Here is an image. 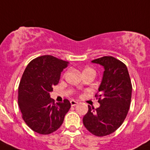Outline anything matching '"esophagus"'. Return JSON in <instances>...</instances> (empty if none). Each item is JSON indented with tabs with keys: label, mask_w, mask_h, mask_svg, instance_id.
Masks as SVG:
<instances>
[{
	"label": "esophagus",
	"mask_w": 150,
	"mask_h": 150,
	"mask_svg": "<svg viewBox=\"0 0 150 150\" xmlns=\"http://www.w3.org/2000/svg\"><path fill=\"white\" fill-rule=\"evenodd\" d=\"M70 103H71V105L72 107H74V106H75V105L78 104V102H76L75 100H71Z\"/></svg>",
	"instance_id": "34e87169"
}]
</instances>
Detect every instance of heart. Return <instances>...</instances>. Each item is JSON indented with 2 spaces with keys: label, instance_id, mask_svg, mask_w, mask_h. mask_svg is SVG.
I'll use <instances>...</instances> for the list:
<instances>
[{
  "label": "heart",
  "instance_id": "obj_1",
  "mask_svg": "<svg viewBox=\"0 0 150 150\" xmlns=\"http://www.w3.org/2000/svg\"><path fill=\"white\" fill-rule=\"evenodd\" d=\"M94 71L93 69H92L91 68H89V67H86V68H85L82 71V73L86 72V71Z\"/></svg>",
  "mask_w": 150,
  "mask_h": 150
}]
</instances>
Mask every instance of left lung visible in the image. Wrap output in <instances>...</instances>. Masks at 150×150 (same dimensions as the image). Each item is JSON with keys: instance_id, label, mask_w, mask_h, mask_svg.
<instances>
[{"instance_id": "8db88e82", "label": "left lung", "mask_w": 150, "mask_h": 150, "mask_svg": "<svg viewBox=\"0 0 150 150\" xmlns=\"http://www.w3.org/2000/svg\"><path fill=\"white\" fill-rule=\"evenodd\" d=\"M92 63L104 68L98 89V108L89 107L83 117V125L96 136H105L114 132L125 121L130 107L132 86L126 65L117 59L105 56Z\"/></svg>"}]
</instances>
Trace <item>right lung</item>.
Here are the masks:
<instances>
[{"label": "right lung", "instance_id": "right-lung-1", "mask_svg": "<svg viewBox=\"0 0 150 150\" xmlns=\"http://www.w3.org/2000/svg\"><path fill=\"white\" fill-rule=\"evenodd\" d=\"M68 64L44 55L30 61L22 75L18 87V106L25 122L39 134L48 135L57 130L70 109L68 100L55 103L50 95Z\"/></svg>", "mask_w": 150, "mask_h": 150}]
</instances>
